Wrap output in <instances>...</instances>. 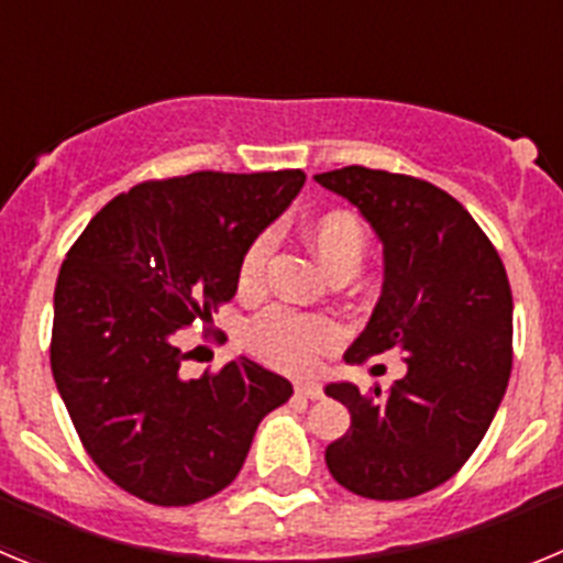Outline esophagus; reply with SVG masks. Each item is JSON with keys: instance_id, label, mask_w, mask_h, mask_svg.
I'll list each match as a JSON object with an SVG mask.
<instances>
[{"instance_id": "obj_1", "label": "esophagus", "mask_w": 563, "mask_h": 563, "mask_svg": "<svg viewBox=\"0 0 563 563\" xmlns=\"http://www.w3.org/2000/svg\"><path fill=\"white\" fill-rule=\"evenodd\" d=\"M296 391L301 397H307V400H318V397H324V389L318 386V383H296Z\"/></svg>"}]
</instances>
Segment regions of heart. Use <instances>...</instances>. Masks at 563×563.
Listing matches in <instances>:
<instances>
[{
  "mask_svg": "<svg viewBox=\"0 0 563 563\" xmlns=\"http://www.w3.org/2000/svg\"><path fill=\"white\" fill-rule=\"evenodd\" d=\"M307 245L327 267L330 276L355 273L366 253V228L352 211L332 208L318 213L305 228ZM271 236L262 233L242 251L236 267V282L242 292H256L265 285ZM341 341V327L330 316L298 312L290 307H271L256 316L247 327V346L253 355L285 372H307L316 361Z\"/></svg>",
  "mask_w": 563,
  "mask_h": 563,
  "instance_id": "obj_1",
  "label": "heart"
}]
</instances>
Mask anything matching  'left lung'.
I'll return each mask as SVG.
<instances>
[{
	"mask_svg": "<svg viewBox=\"0 0 563 563\" xmlns=\"http://www.w3.org/2000/svg\"><path fill=\"white\" fill-rule=\"evenodd\" d=\"M366 217L383 242L386 282L346 361L406 352L409 372L386 395L332 383L352 415L327 445L332 479L363 499H411L471 460L514 366V292L494 242L442 188L380 168L316 174Z\"/></svg>",
	"mask_w": 563,
	"mask_h": 563,
	"instance_id": "8db88e82",
	"label": "left lung"
}]
</instances>
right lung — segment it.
Returning <instances> with one entry per match:
<instances>
[{"label":"right lung","instance_id":"1","mask_svg":"<svg viewBox=\"0 0 563 563\" xmlns=\"http://www.w3.org/2000/svg\"><path fill=\"white\" fill-rule=\"evenodd\" d=\"M305 172H194L137 183L89 220L56 282L49 366L89 460L161 507L220 494L292 386L251 357L183 380V330L228 305L239 256ZM225 341V335H220Z\"/></svg>","mask_w":563,"mask_h":563}]
</instances>
